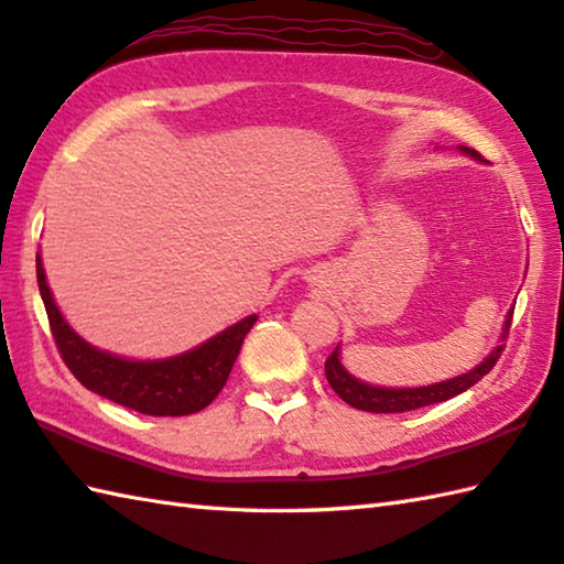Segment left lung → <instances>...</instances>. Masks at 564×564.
I'll return each mask as SVG.
<instances>
[{"label":"left lung","instance_id":"left-lung-1","mask_svg":"<svg viewBox=\"0 0 564 564\" xmlns=\"http://www.w3.org/2000/svg\"><path fill=\"white\" fill-rule=\"evenodd\" d=\"M438 148V145H436ZM458 152L474 158L480 162V155L476 150H470L466 145H458ZM510 317H513V308L506 313L503 327H500V337L498 343L506 340L508 327H510ZM500 352H503V345H496L494 350L488 352L486 360H480L474 370H468L464 375H456L452 380H442L434 384H419V387H382V384H370L362 382L360 377H355L347 367L343 365V352L340 345L335 347L333 355L327 357L325 362V377L330 387L335 389V394L343 399L355 409H362V412H375V414H392V412H412V409L426 406V404H436V402H446L460 392H466L468 387H474L478 380L494 370V365L498 362Z\"/></svg>","mask_w":564,"mask_h":564}]
</instances>
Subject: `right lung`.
I'll return each instance as SVG.
<instances>
[{"instance_id": "right-lung-1", "label": "right lung", "mask_w": 564, "mask_h": 564, "mask_svg": "<svg viewBox=\"0 0 564 564\" xmlns=\"http://www.w3.org/2000/svg\"><path fill=\"white\" fill-rule=\"evenodd\" d=\"M36 281L58 352L76 380L110 402L150 416H184L212 404L229 380L243 337L259 321L253 313L194 345L192 350L158 360H135L100 350L70 327L48 289L41 253H36Z\"/></svg>"}]
</instances>
